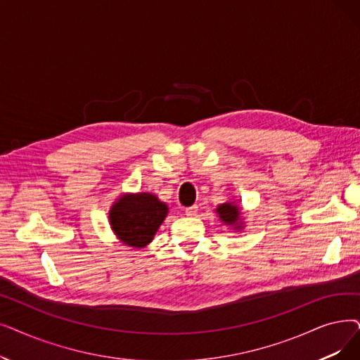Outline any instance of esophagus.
<instances>
[{
	"label": "esophagus",
	"mask_w": 360,
	"mask_h": 360,
	"mask_svg": "<svg viewBox=\"0 0 360 360\" xmlns=\"http://www.w3.org/2000/svg\"><path fill=\"white\" fill-rule=\"evenodd\" d=\"M197 212H198V206H197V205L190 206V207L185 209V214H186V216H195Z\"/></svg>",
	"instance_id": "34e87169"
}]
</instances>
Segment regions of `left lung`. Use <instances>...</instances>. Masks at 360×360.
<instances>
[{
    "instance_id": "left-lung-1",
    "label": "left lung",
    "mask_w": 360,
    "mask_h": 360,
    "mask_svg": "<svg viewBox=\"0 0 360 360\" xmlns=\"http://www.w3.org/2000/svg\"><path fill=\"white\" fill-rule=\"evenodd\" d=\"M216 213L219 214V219H221L225 225L232 226L233 229L240 231L244 226V224L241 221V212L233 201L219 205L216 209Z\"/></svg>"
}]
</instances>
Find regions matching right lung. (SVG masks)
I'll return each instance as SVG.
<instances>
[{"label": "right lung", "mask_w": 360, "mask_h": 360, "mask_svg": "<svg viewBox=\"0 0 360 360\" xmlns=\"http://www.w3.org/2000/svg\"><path fill=\"white\" fill-rule=\"evenodd\" d=\"M167 210L165 202L154 194H124L113 202L108 212V222L123 244L143 248L153 241Z\"/></svg>", "instance_id": "right-lung-1"}]
</instances>
